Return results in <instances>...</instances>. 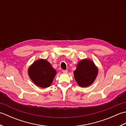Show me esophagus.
Listing matches in <instances>:
<instances>
[{"label": "esophagus", "instance_id": "1", "mask_svg": "<svg viewBox=\"0 0 126 126\" xmlns=\"http://www.w3.org/2000/svg\"><path fill=\"white\" fill-rule=\"evenodd\" d=\"M62 71H63V73H65V74L68 73V70H63Z\"/></svg>", "mask_w": 126, "mask_h": 126}]
</instances>
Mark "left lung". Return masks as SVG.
<instances>
[{"mask_svg":"<svg viewBox=\"0 0 126 126\" xmlns=\"http://www.w3.org/2000/svg\"><path fill=\"white\" fill-rule=\"evenodd\" d=\"M98 69L92 61L81 60L74 72L75 79L80 87H85L92 84L97 75Z\"/></svg>","mask_w":126,"mask_h":126,"instance_id":"obj_1","label":"left lung"}]
</instances>
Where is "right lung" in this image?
Instances as JSON below:
<instances>
[{
    "label": "right lung",
    "instance_id": "1",
    "mask_svg": "<svg viewBox=\"0 0 126 126\" xmlns=\"http://www.w3.org/2000/svg\"><path fill=\"white\" fill-rule=\"evenodd\" d=\"M28 74L34 84L41 88L50 87L56 74V71L49 62L40 59L32 64L28 69Z\"/></svg>",
    "mask_w": 126,
    "mask_h": 126
}]
</instances>
